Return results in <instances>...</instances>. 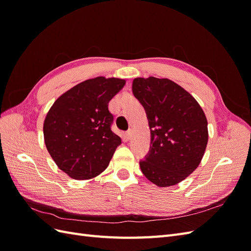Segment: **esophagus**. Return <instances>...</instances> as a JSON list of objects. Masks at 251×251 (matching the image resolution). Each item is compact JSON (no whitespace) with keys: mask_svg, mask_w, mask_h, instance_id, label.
<instances>
[{"mask_svg":"<svg viewBox=\"0 0 251 251\" xmlns=\"http://www.w3.org/2000/svg\"><path fill=\"white\" fill-rule=\"evenodd\" d=\"M126 137L127 140L131 139V137H132V131H131V130H128V131L126 133Z\"/></svg>","mask_w":251,"mask_h":251,"instance_id":"obj_1","label":"esophagus"}]
</instances>
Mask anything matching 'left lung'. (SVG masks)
I'll list each match as a JSON object with an SVG mask.
<instances>
[{
    "instance_id": "left-lung-1",
    "label": "left lung",
    "mask_w": 251,
    "mask_h": 251,
    "mask_svg": "<svg viewBox=\"0 0 251 251\" xmlns=\"http://www.w3.org/2000/svg\"><path fill=\"white\" fill-rule=\"evenodd\" d=\"M133 94L143 105L151 130V151L140 169L151 183H180L198 168L208 141L207 119L185 89L169 78L137 77Z\"/></svg>"
}]
</instances>
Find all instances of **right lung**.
<instances>
[{
    "label": "right lung",
    "mask_w": 251,
    "mask_h": 251,
    "mask_svg": "<svg viewBox=\"0 0 251 251\" xmlns=\"http://www.w3.org/2000/svg\"><path fill=\"white\" fill-rule=\"evenodd\" d=\"M125 85V79L116 77L87 79L60 95L48 111L45 144L57 168L72 179L98 176L121 144L111 130L109 102Z\"/></svg>",
    "instance_id": "obj_1"
}]
</instances>
